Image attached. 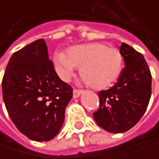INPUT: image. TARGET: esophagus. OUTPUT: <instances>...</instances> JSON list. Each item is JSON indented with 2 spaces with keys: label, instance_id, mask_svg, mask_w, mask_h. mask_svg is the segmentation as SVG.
I'll use <instances>...</instances> for the list:
<instances>
[{
  "label": "esophagus",
  "instance_id": "esophagus-1",
  "mask_svg": "<svg viewBox=\"0 0 159 159\" xmlns=\"http://www.w3.org/2000/svg\"><path fill=\"white\" fill-rule=\"evenodd\" d=\"M82 93H83V90H81V89H73V97L74 98H77V97H79L81 94H82Z\"/></svg>",
  "mask_w": 159,
  "mask_h": 159
}]
</instances>
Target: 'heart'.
I'll return each instance as SVG.
<instances>
[{
	"instance_id": "heart-1",
	"label": "heart",
	"mask_w": 159,
	"mask_h": 159,
	"mask_svg": "<svg viewBox=\"0 0 159 159\" xmlns=\"http://www.w3.org/2000/svg\"><path fill=\"white\" fill-rule=\"evenodd\" d=\"M54 60L64 79L70 78L75 68H80L81 77L95 89L111 86L120 75L123 66L121 51L102 43L71 47L66 50V55L56 53Z\"/></svg>"
}]
</instances>
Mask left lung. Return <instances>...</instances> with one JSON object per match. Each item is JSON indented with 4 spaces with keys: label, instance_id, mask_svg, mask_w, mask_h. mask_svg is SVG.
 <instances>
[{
    "label": "left lung",
    "instance_id": "obj_1",
    "mask_svg": "<svg viewBox=\"0 0 159 159\" xmlns=\"http://www.w3.org/2000/svg\"><path fill=\"white\" fill-rule=\"evenodd\" d=\"M125 68L117 83L98 93L99 109L93 113L97 125L109 133L129 131L146 111L152 94V75L141 53L122 43Z\"/></svg>",
    "mask_w": 159,
    "mask_h": 159
}]
</instances>
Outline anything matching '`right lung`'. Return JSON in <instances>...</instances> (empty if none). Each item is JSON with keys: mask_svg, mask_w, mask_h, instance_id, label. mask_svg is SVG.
<instances>
[{"mask_svg": "<svg viewBox=\"0 0 159 159\" xmlns=\"http://www.w3.org/2000/svg\"><path fill=\"white\" fill-rule=\"evenodd\" d=\"M2 89L5 108L23 134L34 141H48L58 134L72 88L55 72L44 39L13 53Z\"/></svg>", "mask_w": 159, "mask_h": 159, "instance_id": "obj_1", "label": "right lung"}]
</instances>
